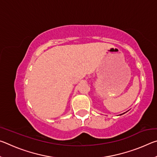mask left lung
<instances>
[{
	"instance_id": "left-lung-1",
	"label": "left lung",
	"mask_w": 157,
	"mask_h": 157,
	"mask_svg": "<svg viewBox=\"0 0 157 157\" xmlns=\"http://www.w3.org/2000/svg\"><path fill=\"white\" fill-rule=\"evenodd\" d=\"M121 115H122V114H121Z\"/></svg>"
}]
</instances>
